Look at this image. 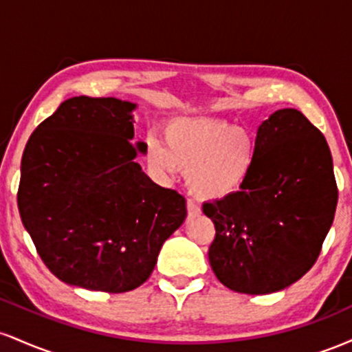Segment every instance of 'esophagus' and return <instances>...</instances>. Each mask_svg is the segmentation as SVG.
Returning <instances> with one entry per match:
<instances>
[{
  "label": "esophagus",
  "instance_id": "1",
  "mask_svg": "<svg viewBox=\"0 0 352 352\" xmlns=\"http://www.w3.org/2000/svg\"><path fill=\"white\" fill-rule=\"evenodd\" d=\"M187 212H188V218L199 217L200 215V207L195 204V201L187 200Z\"/></svg>",
  "mask_w": 352,
  "mask_h": 352
}]
</instances>
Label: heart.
Returning <instances> with one entry per match:
<instances>
[{
  "mask_svg": "<svg viewBox=\"0 0 352 352\" xmlns=\"http://www.w3.org/2000/svg\"><path fill=\"white\" fill-rule=\"evenodd\" d=\"M256 159L248 131L210 117H177L165 125L164 142L145 140V160L162 179L187 172V187L201 200H221L240 192Z\"/></svg>",
  "mask_w": 352,
  "mask_h": 352,
  "instance_id": "heart-1",
  "label": "heart"
}]
</instances>
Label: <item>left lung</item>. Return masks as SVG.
<instances>
[{
	"label": "left lung",
	"mask_w": 352,
	"mask_h": 352,
	"mask_svg": "<svg viewBox=\"0 0 352 352\" xmlns=\"http://www.w3.org/2000/svg\"><path fill=\"white\" fill-rule=\"evenodd\" d=\"M248 182L227 199L204 204L217 235L208 260L221 285L268 294L308 273L338 205L324 135L296 109L273 112L256 132Z\"/></svg>",
	"instance_id": "8db88e82"
}]
</instances>
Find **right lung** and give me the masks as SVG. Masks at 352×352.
<instances>
[{
    "label": "right lung",
    "mask_w": 352,
    "mask_h": 352,
    "mask_svg": "<svg viewBox=\"0 0 352 352\" xmlns=\"http://www.w3.org/2000/svg\"><path fill=\"white\" fill-rule=\"evenodd\" d=\"M137 104L64 100L28 140L18 208L39 256L66 285L125 293L153 272L164 241L187 217L185 199L135 162Z\"/></svg>",
    "instance_id": "obj_1"
}]
</instances>
